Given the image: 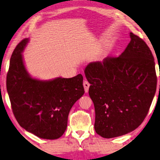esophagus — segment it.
<instances>
[{"instance_id": "34e87169", "label": "esophagus", "mask_w": 160, "mask_h": 160, "mask_svg": "<svg viewBox=\"0 0 160 160\" xmlns=\"http://www.w3.org/2000/svg\"><path fill=\"white\" fill-rule=\"evenodd\" d=\"M83 85H84V88H85V92H88L89 90V88H90V82H89L88 80H85L83 82Z\"/></svg>"}]
</instances>
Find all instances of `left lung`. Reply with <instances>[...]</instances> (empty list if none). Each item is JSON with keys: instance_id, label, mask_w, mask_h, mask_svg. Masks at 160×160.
Returning a JSON list of instances; mask_svg holds the SVG:
<instances>
[{"instance_id": "1", "label": "left lung", "mask_w": 160, "mask_h": 160, "mask_svg": "<svg viewBox=\"0 0 160 160\" xmlns=\"http://www.w3.org/2000/svg\"><path fill=\"white\" fill-rule=\"evenodd\" d=\"M118 57L92 62L85 70L95 109L94 129L104 138L121 136L144 121L157 88L155 60L147 44L131 32Z\"/></svg>"}]
</instances>
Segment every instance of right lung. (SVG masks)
I'll use <instances>...</instances> for the list:
<instances>
[{"label": "right lung", "instance_id": "1", "mask_svg": "<svg viewBox=\"0 0 160 160\" xmlns=\"http://www.w3.org/2000/svg\"><path fill=\"white\" fill-rule=\"evenodd\" d=\"M28 39L19 43L10 58L6 87L16 120L37 137L55 140L67 128L70 110L85 93L81 74L42 81L31 78L22 52Z\"/></svg>", "mask_w": 160, "mask_h": 160}]
</instances>
